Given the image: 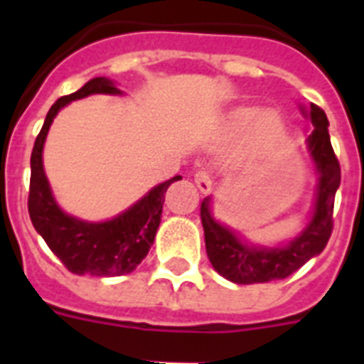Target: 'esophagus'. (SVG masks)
Segmentation results:
<instances>
[{
  "label": "esophagus",
  "instance_id": "1",
  "mask_svg": "<svg viewBox=\"0 0 364 364\" xmlns=\"http://www.w3.org/2000/svg\"><path fill=\"white\" fill-rule=\"evenodd\" d=\"M194 183H196V187L202 193H210L211 188H213V177H211L210 171L205 170H198L194 173Z\"/></svg>",
  "mask_w": 364,
  "mask_h": 364
}]
</instances>
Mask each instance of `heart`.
Instances as JSON below:
<instances>
[{
    "instance_id": "heart-1",
    "label": "heart",
    "mask_w": 364,
    "mask_h": 364,
    "mask_svg": "<svg viewBox=\"0 0 364 364\" xmlns=\"http://www.w3.org/2000/svg\"><path fill=\"white\" fill-rule=\"evenodd\" d=\"M225 130L230 139H240L249 132L247 159L253 164H264L276 159L287 141L285 122L274 109L262 111L257 115L255 107H240L230 113Z\"/></svg>"
}]
</instances>
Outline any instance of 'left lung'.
<instances>
[{
	"instance_id": "8db88e82",
	"label": "left lung",
	"mask_w": 364,
	"mask_h": 364,
	"mask_svg": "<svg viewBox=\"0 0 364 364\" xmlns=\"http://www.w3.org/2000/svg\"><path fill=\"white\" fill-rule=\"evenodd\" d=\"M314 132L306 143L319 173L314 217L300 236L282 247L247 245L230 230L211 217L210 198L200 205V217L204 227L205 251L211 266L228 282L240 285L266 283L283 279L304 266L311 257L325 249L333 234V210L336 188L340 187V162L334 154L328 136V121L325 111L310 104L308 111Z\"/></svg>"
}]
</instances>
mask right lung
Masks as SVG:
<instances>
[{
	"label": "right lung",
	"instance_id": "right-lung-1",
	"mask_svg": "<svg viewBox=\"0 0 364 364\" xmlns=\"http://www.w3.org/2000/svg\"><path fill=\"white\" fill-rule=\"evenodd\" d=\"M90 94H121V90L109 79L96 77L77 92L54 102L31 151L28 211L37 232L71 274L113 277L130 274L147 257L159 230L166 191L171 183L179 181L181 176L151 188L139 202L111 221L87 223L60 210L43 170V145L56 113L73 100Z\"/></svg>",
	"mask_w": 364,
	"mask_h": 364
}]
</instances>
